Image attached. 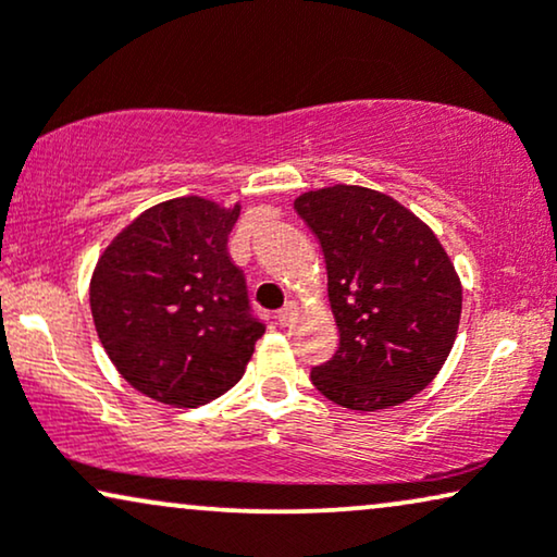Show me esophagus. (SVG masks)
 <instances>
[{
  "mask_svg": "<svg viewBox=\"0 0 557 557\" xmlns=\"http://www.w3.org/2000/svg\"><path fill=\"white\" fill-rule=\"evenodd\" d=\"M294 317H296V305H294V301H288L286 307H281L276 312V322L278 324H292Z\"/></svg>",
  "mask_w": 557,
  "mask_h": 557,
  "instance_id": "esophagus-1",
  "label": "esophagus"
}]
</instances>
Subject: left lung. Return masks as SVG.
Here are the masks:
<instances>
[{
    "instance_id": "left-lung-1",
    "label": "left lung",
    "mask_w": 557,
    "mask_h": 557,
    "mask_svg": "<svg viewBox=\"0 0 557 557\" xmlns=\"http://www.w3.org/2000/svg\"><path fill=\"white\" fill-rule=\"evenodd\" d=\"M294 209L322 245L341 345L312 384L345 409L396 407L443 368L463 288L424 222L386 194L330 186Z\"/></svg>"
}]
</instances>
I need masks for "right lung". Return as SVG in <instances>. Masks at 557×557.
<instances>
[{"instance_id": "obj_1", "label": "right lung", "mask_w": 557, "mask_h": 557, "mask_svg": "<svg viewBox=\"0 0 557 557\" xmlns=\"http://www.w3.org/2000/svg\"><path fill=\"white\" fill-rule=\"evenodd\" d=\"M240 207L182 197L143 212L91 276V317L122 379L150 399L201 407L243 379L265 332L227 250Z\"/></svg>"}]
</instances>
